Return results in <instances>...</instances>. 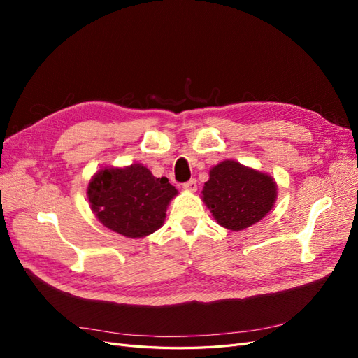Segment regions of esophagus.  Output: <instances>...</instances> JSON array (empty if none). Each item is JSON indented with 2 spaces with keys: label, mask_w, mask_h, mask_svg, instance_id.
<instances>
[{
  "label": "esophagus",
  "mask_w": 358,
  "mask_h": 358,
  "mask_svg": "<svg viewBox=\"0 0 358 358\" xmlns=\"http://www.w3.org/2000/svg\"><path fill=\"white\" fill-rule=\"evenodd\" d=\"M182 188L185 189V191H189V192L197 191V180H196V179H191V180H188V182L183 183Z\"/></svg>",
  "instance_id": "34e87169"
}]
</instances>
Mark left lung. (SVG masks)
I'll return each instance as SVG.
<instances>
[{"mask_svg":"<svg viewBox=\"0 0 358 358\" xmlns=\"http://www.w3.org/2000/svg\"><path fill=\"white\" fill-rule=\"evenodd\" d=\"M201 199L224 229L241 231L262 221L276 201L272 176L225 159L209 171Z\"/></svg>","mask_w":358,"mask_h":358,"instance_id":"left-lung-1","label":"left lung"}]
</instances>
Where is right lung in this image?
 Instances as JSON below:
<instances>
[{
  "label": "right lung",
  "instance_id": "right-lung-1",
  "mask_svg": "<svg viewBox=\"0 0 358 358\" xmlns=\"http://www.w3.org/2000/svg\"><path fill=\"white\" fill-rule=\"evenodd\" d=\"M92 212L107 229L131 239L157 231L164 224L170 200L178 189L167 178H155L142 164L106 167L90 180Z\"/></svg>",
  "mask_w": 358,
  "mask_h": 358
}]
</instances>
